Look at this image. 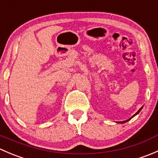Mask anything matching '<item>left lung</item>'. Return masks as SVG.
<instances>
[{
	"label": "left lung",
	"instance_id": "obj_1",
	"mask_svg": "<svg viewBox=\"0 0 158 158\" xmlns=\"http://www.w3.org/2000/svg\"><path fill=\"white\" fill-rule=\"evenodd\" d=\"M143 109V106H142V107H141V109H140L139 110H138V111H137V112H136V113H135V114H134V115H133V116H132V117H131V118H129V119H128V120H127V121H123V122H117V123H119V124H124V123H125V122H128V121H129V120H131V118H133V117H135V115H137V114H138V113H139V112H140V111H141V109Z\"/></svg>",
	"mask_w": 158,
	"mask_h": 158
}]
</instances>
